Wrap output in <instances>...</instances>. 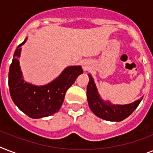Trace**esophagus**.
Wrapping results in <instances>:
<instances>
[{"label":"esophagus","mask_w":153,"mask_h":153,"mask_svg":"<svg viewBox=\"0 0 153 153\" xmlns=\"http://www.w3.org/2000/svg\"><path fill=\"white\" fill-rule=\"evenodd\" d=\"M83 67H84V68H86V66H85V65H84Z\"/></svg>","instance_id":"obj_1"}]
</instances>
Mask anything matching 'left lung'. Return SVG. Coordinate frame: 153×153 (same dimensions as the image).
Segmentation results:
<instances>
[{
  "mask_svg": "<svg viewBox=\"0 0 153 153\" xmlns=\"http://www.w3.org/2000/svg\"><path fill=\"white\" fill-rule=\"evenodd\" d=\"M89 75V83L87 85V101L89 106L96 116L102 119L110 121H121L137 109L141 99L127 105H113L110 102H105L98 94L95 84L91 75Z\"/></svg>",
  "mask_w": 153,
  "mask_h": 153,
  "instance_id": "obj_1",
  "label": "left lung"
}]
</instances>
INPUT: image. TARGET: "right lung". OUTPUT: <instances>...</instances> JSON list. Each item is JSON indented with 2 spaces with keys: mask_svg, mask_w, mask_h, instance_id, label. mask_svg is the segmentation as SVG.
<instances>
[{
  "mask_svg": "<svg viewBox=\"0 0 153 153\" xmlns=\"http://www.w3.org/2000/svg\"><path fill=\"white\" fill-rule=\"evenodd\" d=\"M27 39L16 48L8 72L9 92L13 102L32 118L48 117L59 110L65 94L79 74L83 73L80 66L69 67L46 86H36L25 82L19 65L20 51Z\"/></svg>",
  "mask_w": 153,
  "mask_h": 153,
  "instance_id": "obj_1",
  "label": "right lung"
}]
</instances>
